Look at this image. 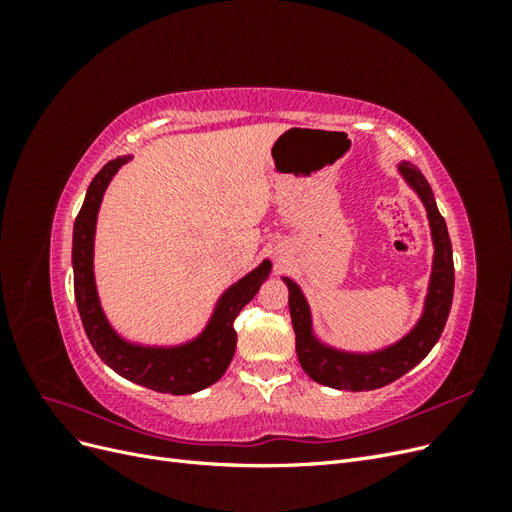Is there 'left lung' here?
Segmentation results:
<instances>
[{
  "instance_id": "1",
  "label": "left lung",
  "mask_w": 512,
  "mask_h": 512,
  "mask_svg": "<svg viewBox=\"0 0 512 512\" xmlns=\"http://www.w3.org/2000/svg\"><path fill=\"white\" fill-rule=\"evenodd\" d=\"M399 173L410 183V188L418 194V198L423 200L433 239V267L423 316L418 318L416 327L406 337H401L397 344L389 348L367 354L344 352L322 344L314 335L312 312H309V305L303 297L301 288L294 284L290 277H284V282L288 286L292 329L294 337H297L299 363L309 378L318 384L331 386V389L374 391L408 374V371L421 363L429 354V350L436 346L444 331L448 312H451L455 290V267L446 222L438 211L436 200H433V192L421 170L410 162H401Z\"/></svg>"
}]
</instances>
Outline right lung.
Returning <instances> with one entry per match:
<instances>
[{"instance_id": "obj_1", "label": "right lung", "mask_w": 512, "mask_h": 512, "mask_svg": "<svg viewBox=\"0 0 512 512\" xmlns=\"http://www.w3.org/2000/svg\"><path fill=\"white\" fill-rule=\"evenodd\" d=\"M128 160L130 156H121L104 164L94 181L89 183L85 203L74 220L72 267L76 307H79L91 346L119 376L158 393L190 395L207 389L224 376L237 348L235 318L256 297L258 288L269 277L271 262L262 260L254 271L241 277L222 294L205 331L192 342L170 348L126 342L102 312L94 275V239L102 196L117 170Z\"/></svg>"}]
</instances>
